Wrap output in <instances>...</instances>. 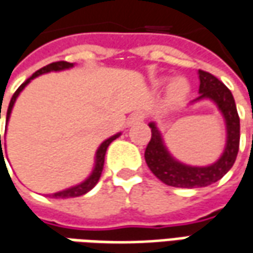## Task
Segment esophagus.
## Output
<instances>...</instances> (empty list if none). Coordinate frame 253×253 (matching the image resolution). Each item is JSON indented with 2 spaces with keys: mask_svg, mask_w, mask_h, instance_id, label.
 Masks as SVG:
<instances>
[{
  "mask_svg": "<svg viewBox=\"0 0 253 253\" xmlns=\"http://www.w3.org/2000/svg\"><path fill=\"white\" fill-rule=\"evenodd\" d=\"M144 119H145V113L135 112L130 116V119H128V125L131 126V125H135V123H140V122H144Z\"/></svg>",
  "mask_w": 253,
  "mask_h": 253,
  "instance_id": "esophagus-1",
  "label": "esophagus"
}]
</instances>
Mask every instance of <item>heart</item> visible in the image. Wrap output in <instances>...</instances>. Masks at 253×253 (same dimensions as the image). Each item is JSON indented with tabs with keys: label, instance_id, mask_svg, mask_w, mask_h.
Segmentation results:
<instances>
[{
	"label": "heart",
	"instance_id": "obj_1",
	"mask_svg": "<svg viewBox=\"0 0 253 253\" xmlns=\"http://www.w3.org/2000/svg\"><path fill=\"white\" fill-rule=\"evenodd\" d=\"M190 91V85H188V82L183 79V77H177L174 79L171 83H170L169 92L171 97L174 99H181L184 98Z\"/></svg>",
	"mask_w": 253,
	"mask_h": 253
}]
</instances>
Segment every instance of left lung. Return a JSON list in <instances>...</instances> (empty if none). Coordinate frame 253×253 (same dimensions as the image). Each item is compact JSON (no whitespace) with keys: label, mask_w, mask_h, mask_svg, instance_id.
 Returning <instances> with one entry per match:
<instances>
[{"label":"left lung","mask_w":253,"mask_h":253,"mask_svg":"<svg viewBox=\"0 0 253 253\" xmlns=\"http://www.w3.org/2000/svg\"><path fill=\"white\" fill-rule=\"evenodd\" d=\"M199 97L190 105L209 99L217 106L226 123V145L220 158L208 166H191L177 161L166 148L162 133L156 127L155 122H151V141L145 149V162L151 171L162 183L180 188H197L208 187L216 183L233 168L240 147V118L231 91L221 83L217 77L208 72L198 70Z\"/></svg>","instance_id":"1"}]
</instances>
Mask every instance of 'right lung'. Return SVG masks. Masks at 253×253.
<instances>
[{"label": "right lung", "instance_id": "1", "mask_svg": "<svg viewBox=\"0 0 253 253\" xmlns=\"http://www.w3.org/2000/svg\"><path fill=\"white\" fill-rule=\"evenodd\" d=\"M73 66H75V65H73V63H70V62H63V61L54 62V63H49V65H47V66L41 68L40 70H37L33 76L29 77L25 83L22 84L18 90L15 91V94L12 95L11 102H9V106H8V111H6V125H8V122H9V118H11V112H12V109H13V105H15V102H16V98L19 97V94H20L22 91L25 90L26 85L30 83L33 79L39 77L40 75H44V73H49V72H61V70H66V69L73 68ZM0 119H1V109H0ZM120 134L122 133H118V134H115V135H112V137H109L108 140H105L104 142L98 147L97 152H95V161H94V168H92V171H91L90 176L87 177L84 181H82L80 184L73 185V187H69V188H66V190H62V191L55 192V194H52L51 197H54V198H75V197H80V195H84V194H87L88 191H91V190L97 185L98 180H99V177H101V173H102V169H104L106 149H108V147H109V144H111L113 140H116ZM0 158L1 159H4V152H2V148H1V134H0Z\"/></svg>", "mask_w": 253, "mask_h": 253}]
</instances>
